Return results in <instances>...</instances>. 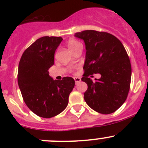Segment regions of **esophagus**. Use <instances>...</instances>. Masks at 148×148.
<instances>
[{
	"instance_id": "1",
	"label": "esophagus",
	"mask_w": 148,
	"mask_h": 148,
	"mask_svg": "<svg viewBox=\"0 0 148 148\" xmlns=\"http://www.w3.org/2000/svg\"><path fill=\"white\" fill-rule=\"evenodd\" d=\"M74 81H75L76 84L78 83V82H79L81 81V79H80L79 77H74Z\"/></svg>"
}]
</instances>
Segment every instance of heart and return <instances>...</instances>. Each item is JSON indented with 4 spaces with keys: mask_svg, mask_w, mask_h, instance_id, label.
Instances as JSON below:
<instances>
[{
    "mask_svg": "<svg viewBox=\"0 0 148 148\" xmlns=\"http://www.w3.org/2000/svg\"><path fill=\"white\" fill-rule=\"evenodd\" d=\"M67 46H68L69 50L71 51L72 53L74 51H75L76 50H77L78 49H79V48H82L81 43L75 39L69 40V41L67 42Z\"/></svg>",
    "mask_w": 148,
    "mask_h": 148,
    "instance_id": "obj_1",
    "label": "heart"
}]
</instances>
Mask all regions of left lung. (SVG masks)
<instances>
[{
  "label": "left lung",
  "instance_id": "left-lung-1",
  "mask_svg": "<svg viewBox=\"0 0 148 148\" xmlns=\"http://www.w3.org/2000/svg\"><path fill=\"white\" fill-rule=\"evenodd\" d=\"M85 43L82 81L88 88L84 94L86 104L101 114H111L122 105L130 87V61L121 41L112 34L94 30L76 33ZM99 73L100 79L93 83L89 75Z\"/></svg>",
  "mask_w": 148,
  "mask_h": 148
}]
</instances>
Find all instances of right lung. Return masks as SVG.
Returning a JSON list of instances; mask_svg holds the SVG:
<instances>
[{
	"label": "right lung",
	"mask_w": 148,
	"mask_h": 148,
	"mask_svg": "<svg viewBox=\"0 0 148 148\" xmlns=\"http://www.w3.org/2000/svg\"><path fill=\"white\" fill-rule=\"evenodd\" d=\"M62 37L44 36L25 50L21 58L18 83L27 107L34 114L51 118L65 110L75 82L71 77L53 80L49 69L54 64V53Z\"/></svg>",
	"instance_id": "add662e5"
}]
</instances>
